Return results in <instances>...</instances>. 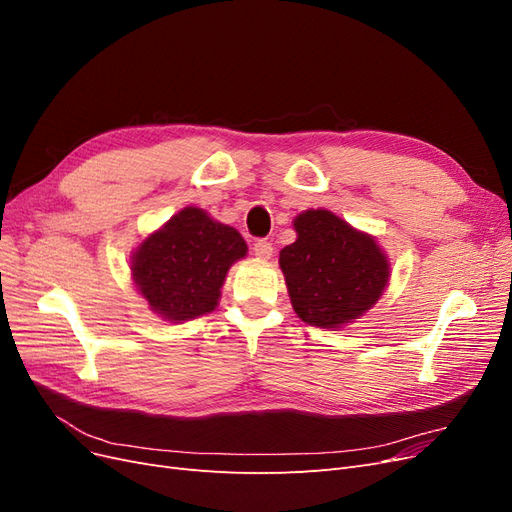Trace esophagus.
<instances>
[{
	"label": "esophagus",
	"instance_id": "34e87169",
	"mask_svg": "<svg viewBox=\"0 0 512 512\" xmlns=\"http://www.w3.org/2000/svg\"><path fill=\"white\" fill-rule=\"evenodd\" d=\"M254 254L260 260H269L273 256V245L269 241H265V239H260V241L254 243Z\"/></svg>",
	"mask_w": 512,
	"mask_h": 512
}]
</instances>
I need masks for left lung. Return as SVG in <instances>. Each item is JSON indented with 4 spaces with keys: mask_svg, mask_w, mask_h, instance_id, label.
<instances>
[{
    "mask_svg": "<svg viewBox=\"0 0 512 512\" xmlns=\"http://www.w3.org/2000/svg\"><path fill=\"white\" fill-rule=\"evenodd\" d=\"M292 228L297 241L280 252V269L303 322L337 331L380 301L391 265L376 237L327 209L299 213Z\"/></svg>",
    "mask_w": 512,
    "mask_h": 512,
    "instance_id": "obj_1",
    "label": "left lung"
}]
</instances>
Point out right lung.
Here are the masks:
<instances>
[{
    "mask_svg": "<svg viewBox=\"0 0 512 512\" xmlns=\"http://www.w3.org/2000/svg\"><path fill=\"white\" fill-rule=\"evenodd\" d=\"M245 254L237 228L213 220L205 209L185 207L138 243L130 273L151 312L185 322L218 307L228 269Z\"/></svg>",
    "mask_w": 512,
    "mask_h": 512,
    "instance_id": "1",
    "label": "right lung"
}]
</instances>
